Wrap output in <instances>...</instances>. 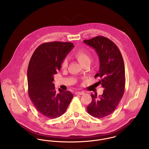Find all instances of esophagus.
<instances>
[{
    "instance_id": "1",
    "label": "esophagus",
    "mask_w": 149,
    "mask_h": 149,
    "mask_svg": "<svg viewBox=\"0 0 149 149\" xmlns=\"http://www.w3.org/2000/svg\"><path fill=\"white\" fill-rule=\"evenodd\" d=\"M75 94H76V95H84V93L83 92V91H81V92H80V91L79 92V91H78V92H76Z\"/></svg>"
}]
</instances>
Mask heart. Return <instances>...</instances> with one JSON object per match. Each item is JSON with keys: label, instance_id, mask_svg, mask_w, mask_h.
<instances>
[{"label": "heart", "instance_id": "b5f03b06", "mask_svg": "<svg viewBox=\"0 0 149 149\" xmlns=\"http://www.w3.org/2000/svg\"><path fill=\"white\" fill-rule=\"evenodd\" d=\"M75 57L77 59L79 62L83 65L90 63L91 62V56L89 52L84 49H81L76 51L74 54ZM68 66V60L65 59L62 63V68L65 69Z\"/></svg>", "mask_w": 149, "mask_h": 149}]
</instances>
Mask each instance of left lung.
<instances>
[{"label":"left lung","mask_w":149,"mask_h":149,"mask_svg":"<svg viewBox=\"0 0 149 149\" xmlns=\"http://www.w3.org/2000/svg\"><path fill=\"white\" fill-rule=\"evenodd\" d=\"M84 43L94 48L99 56V72L95 77L104 88L103 94L97 98L92 94V102L87 110L95 118H103L112 113L122 98L125 90V66L121 54L117 46L109 39L98 36Z\"/></svg>","instance_id":"1"}]
</instances>
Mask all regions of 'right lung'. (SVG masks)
I'll list each match as a JSON object with an SVG mask.
<instances>
[{"label": "right lung", "mask_w": 149, "mask_h": 149, "mask_svg": "<svg viewBox=\"0 0 149 149\" xmlns=\"http://www.w3.org/2000/svg\"><path fill=\"white\" fill-rule=\"evenodd\" d=\"M74 47L70 42H52L40 45L33 53L28 72V94L37 110L49 118L64 114L73 95L59 88L58 93L52 81L60 70L62 61Z\"/></svg>", "instance_id": "right-lung-1"}]
</instances>
